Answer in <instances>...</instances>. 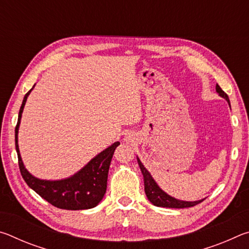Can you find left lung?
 <instances>
[{"instance_id": "obj_1", "label": "left lung", "mask_w": 249, "mask_h": 249, "mask_svg": "<svg viewBox=\"0 0 249 249\" xmlns=\"http://www.w3.org/2000/svg\"><path fill=\"white\" fill-rule=\"evenodd\" d=\"M216 92L222 98H224L227 102L230 103V99L224 91L221 89V87L216 84ZM137 162L140 165L141 171L142 176H144V184H145V193L148 200L156 206H160V208H171V209H183V208H191V206H195L196 204L201 203L203 200L199 201H181L177 200L175 197L170 196L167 195L166 192H163L161 189L158 187V184L156 183V181L153 179V177L149 174V171L146 169L142 165L140 158H137Z\"/></svg>"}]
</instances>
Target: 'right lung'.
Returning a JSON list of instances; mask_svg holds the SVG:
<instances>
[{"label": "right lung", "instance_id": "1", "mask_svg": "<svg viewBox=\"0 0 249 249\" xmlns=\"http://www.w3.org/2000/svg\"><path fill=\"white\" fill-rule=\"evenodd\" d=\"M34 87L24 96L22 107L19 108L18 125L15 127V147L18 151V166L25 182L50 204L64 210H87L98 205L103 199L107 191L108 168L116 147L120 142H116L108 148L101 151L93 159L84 166L77 174L62 180H41L29 174L19 154L18 134L22 113L26 103L27 96Z\"/></svg>", "mask_w": 249, "mask_h": 249}]
</instances>
